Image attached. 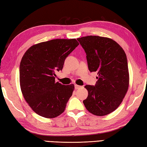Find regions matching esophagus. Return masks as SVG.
Masks as SVG:
<instances>
[{
	"label": "esophagus",
	"mask_w": 147,
	"mask_h": 147,
	"mask_svg": "<svg viewBox=\"0 0 147 147\" xmlns=\"http://www.w3.org/2000/svg\"><path fill=\"white\" fill-rule=\"evenodd\" d=\"M81 86H80V85H74V88H75V89L76 90H77V89H79L80 88H81Z\"/></svg>",
	"instance_id": "esophagus-1"
}]
</instances>
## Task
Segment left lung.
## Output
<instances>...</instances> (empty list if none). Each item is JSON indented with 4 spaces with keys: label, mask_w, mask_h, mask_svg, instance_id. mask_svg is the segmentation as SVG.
<instances>
[{
    "label": "left lung",
    "mask_w": 147,
    "mask_h": 147,
    "mask_svg": "<svg viewBox=\"0 0 147 147\" xmlns=\"http://www.w3.org/2000/svg\"><path fill=\"white\" fill-rule=\"evenodd\" d=\"M85 51L90 72H98L95 85H86L88 92L83 104L90 113L102 116L121 104L129 86L126 55L113 40L98 36L77 39Z\"/></svg>",
    "instance_id": "obj_1"
}]
</instances>
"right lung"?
Returning <instances> with one entry per match:
<instances>
[{
	"instance_id": "right-lung-1",
	"label": "right lung",
	"mask_w": 147,
	"mask_h": 147,
	"mask_svg": "<svg viewBox=\"0 0 147 147\" xmlns=\"http://www.w3.org/2000/svg\"><path fill=\"white\" fill-rule=\"evenodd\" d=\"M79 43L76 39H55L33 45L21 59L20 80L22 93L32 110L42 117L61 114L73 94V84L55 82L65 59Z\"/></svg>"
}]
</instances>
